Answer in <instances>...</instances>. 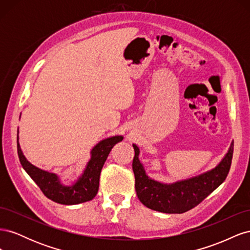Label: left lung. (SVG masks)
Returning a JSON list of instances; mask_svg holds the SVG:
<instances>
[{
    "label": "left lung",
    "instance_id": "obj_1",
    "mask_svg": "<svg viewBox=\"0 0 250 250\" xmlns=\"http://www.w3.org/2000/svg\"><path fill=\"white\" fill-rule=\"evenodd\" d=\"M132 146L134 149L132 170L138 197L148 208L166 214H183L198 206L214 192L228 176L233 153L232 142L229 152L217 167L200 175L168 185L158 183L147 175L139 160L140 149L134 144Z\"/></svg>",
    "mask_w": 250,
    "mask_h": 250
}]
</instances>
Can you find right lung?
<instances>
[{"label": "right lung", "mask_w": 250, "mask_h": 250, "mask_svg": "<svg viewBox=\"0 0 250 250\" xmlns=\"http://www.w3.org/2000/svg\"><path fill=\"white\" fill-rule=\"evenodd\" d=\"M123 140L122 135H116L98 143L90 151V160L82 175L73 186L66 187L60 184V179L55 173L43 171L30 164L22 154L19 144L18 131V154L22 168L29 174L34 183L40 187L43 195L54 202L72 206L92 200L99 188L100 173L103 165L117 143Z\"/></svg>", "instance_id": "add662e5"}]
</instances>
